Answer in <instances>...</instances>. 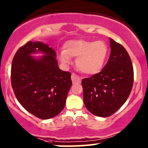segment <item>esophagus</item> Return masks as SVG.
<instances>
[{
  "mask_svg": "<svg viewBox=\"0 0 148 148\" xmlns=\"http://www.w3.org/2000/svg\"><path fill=\"white\" fill-rule=\"evenodd\" d=\"M71 80H72L73 84H80L81 83V78L76 74H74V73H72V74H71Z\"/></svg>",
  "mask_w": 148,
  "mask_h": 148,
  "instance_id": "34e87169",
  "label": "esophagus"
}]
</instances>
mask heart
<instances>
[{
	"label": "heart",
	"instance_id": "heart-1",
	"mask_svg": "<svg viewBox=\"0 0 148 148\" xmlns=\"http://www.w3.org/2000/svg\"><path fill=\"white\" fill-rule=\"evenodd\" d=\"M108 55V47L102 40H71L64 45V51L58 56L63 64H69L70 57L77 58L78 69L85 74H96L101 70Z\"/></svg>",
	"mask_w": 148,
	"mask_h": 148
}]
</instances>
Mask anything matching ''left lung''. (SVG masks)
<instances>
[{
	"label": "left lung",
	"mask_w": 148,
	"mask_h": 148,
	"mask_svg": "<svg viewBox=\"0 0 148 148\" xmlns=\"http://www.w3.org/2000/svg\"><path fill=\"white\" fill-rule=\"evenodd\" d=\"M109 60L99 73L82 79L84 103L92 114L108 117L129 98L134 84V68L123 45L110 38Z\"/></svg>",
	"instance_id": "obj_1"
}]
</instances>
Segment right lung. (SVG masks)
Returning <instances> with one entry per match:
<instances>
[{"mask_svg": "<svg viewBox=\"0 0 148 148\" xmlns=\"http://www.w3.org/2000/svg\"><path fill=\"white\" fill-rule=\"evenodd\" d=\"M40 51L39 60L30 55ZM56 50L40 41H28L17 50L11 66V85L19 103L41 119L53 118L64 108L71 86V73L59 69Z\"/></svg>", "mask_w": 148, "mask_h": 148, "instance_id": "1", "label": "right lung"}]
</instances>
